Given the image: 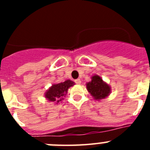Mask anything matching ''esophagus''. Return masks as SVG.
I'll return each mask as SVG.
<instances>
[{
  "label": "esophagus",
  "mask_w": 150,
  "mask_h": 150,
  "mask_svg": "<svg viewBox=\"0 0 150 150\" xmlns=\"http://www.w3.org/2000/svg\"><path fill=\"white\" fill-rule=\"evenodd\" d=\"M75 83H76V84H80V83H81V80H80V79H77L75 80Z\"/></svg>",
  "instance_id": "34e87169"
}]
</instances>
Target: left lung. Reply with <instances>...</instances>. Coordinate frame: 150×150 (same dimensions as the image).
I'll list each match as a JSON object with an SVG mask.
<instances>
[{
	"label": "left lung",
	"instance_id": "obj_1",
	"mask_svg": "<svg viewBox=\"0 0 150 150\" xmlns=\"http://www.w3.org/2000/svg\"><path fill=\"white\" fill-rule=\"evenodd\" d=\"M91 79V81L86 83V88L95 100H100L109 96L111 87L100 76L95 74Z\"/></svg>",
	"mask_w": 150,
	"mask_h": 150
}]
</instances>
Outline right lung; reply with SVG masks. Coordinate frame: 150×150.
<instances>
[{
	"label": "right lung",
	"instance_id": "1",
	"mask_svg": "<svg viewBox=\"0 0 150 150\" xmlns=\"http://www.w3.org/2000/svg\"><path fill=\"white\" fill-rule=\"evenodd\" d=\"M74 85V82L70 79L60 83H54L45 92V98L49 101L58 104L64 100V97L67 94L69 88Z\"/></svg>",
	"mask_w": 150,
	"mask_h": 150
}]
</instances>
